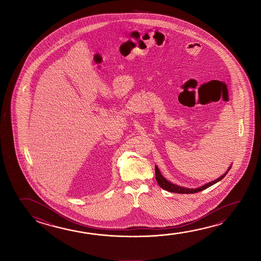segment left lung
<instances>
[{"mask_svg":"<svg viewBox=\"0 0 261 261\" xmlns=\"http://www.w3.org/2000/svg\"><path fill=\"white\" fill-rule=\"evenodd\" d=\"M230 168L231 166L228 167V169L220 177H218L217 179L211 181L210 183L203 185V186H201V187L197 188H184V187H180V186H177V185L173 184V183L169 182L168 180L166 179L161 175V173H160L159 169H158V166H155V169L154 170H155V179H156V182L160 186V188H163L164 190H167L168 192L178 193V194H194V193L202 191V190H204L205 188H210L211 186H213L214 184L218 183V181H220V180L223 179L226 176V174L228 173Z\"/></svg>","mask_w":261,"mask_h":261,"instance_id":"left-lung-1","label":"left lung"}]
</instances>
